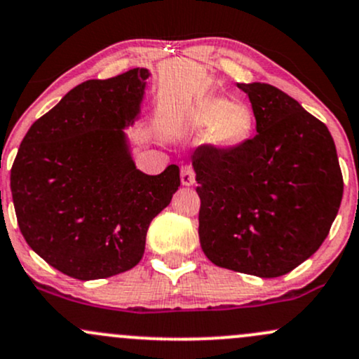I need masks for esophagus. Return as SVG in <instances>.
I'll use <instances>...</instances> for the list:
<instances>
[{
	"label": "esophagus",
	"instance_id": "1",
	"mask_svg": "<svg viewBox=\"0 0 359 359\" xmlns=\"http://www.w3.org/2000/svg\"><path fill=\"white\" fill-rule=\"evenodd\" d=\"M180 182H182V186H192L196 182V173L191 165L180 168Z\"/></svg>",
	"mask_w": 359,
	"mask_h": 359
}]
</instances>
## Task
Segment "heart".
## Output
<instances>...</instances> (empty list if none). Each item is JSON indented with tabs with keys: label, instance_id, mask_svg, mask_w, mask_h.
Wrapping results in <instances>:
<instances>
[{
	"label": "heart",
	"instance_id": "heart-1",
	"mask_svg": "<svg viewBox=\"0 0 359 359\" xmlns=\"http://www.w3.org/2000/svg\"><path fill=\"white\" fill-rule=\"evenodd\" d=\"M187 126L194 131H204L206 143L218 151H235L250 141L255 116L245 102L212 95L201 100L187 114Z\"/></svg>",
	"mask_w": 359,
	"mask_h": 359
}]
</instances>
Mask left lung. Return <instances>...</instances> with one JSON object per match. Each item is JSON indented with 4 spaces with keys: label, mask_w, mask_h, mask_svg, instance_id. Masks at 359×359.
Wrapping results in <instances>:
<instances>
[{
    "label": "left lung",
    "mask_w": 359,
    "mask_h": 359,
    "mask_svg": "<svg viewBox=\"0 0 359 359\" xmlns=\"http://www.w3.org/2000/svg\"><path fill=\"white\" fill-rule=\"evenodd\" d=\"M255 135L235 151L201 147V249L216 266L259 278L288 274L329 235L342 199L336 144L324 122L267 83H238Z\"/></svg>",
    "instance_id": "obj_1"
}]
</instances>
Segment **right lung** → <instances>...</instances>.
<instances>
[{
    "label": "right lung",
    "instance_id": "add662e5",
    "mask_svg": "<svg viewBox=\"0 0 359 359\" xmlns=\"http://www.w3.org/2000/svg\"><path fill=\"white\" fill-rule=\"evenodd\" d=\"M149 71L74 86L30 126L11 167V196L35 254L80 281L141 261L151 219L170 204L180 170H137L124 129L140 117Z\"/></svg>",
    "mask_w": 359,
    "mask_h": 359
}]
</instances>
